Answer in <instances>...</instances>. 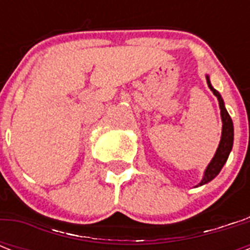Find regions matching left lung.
<instances>
[{
  "instance_id": "obj_1",
  "label": "left lung",
  "mask_w": 250,
  "mask_h": 250,
  "mask_svg": "<svg viewBox=\"0 0 250 250\" xmlns=\"http://www.w3.org/2000/svg\"><path fill=\"white\" fill-rule=\"evenodd\" d=\"M206 82H208V85L211 89V92L214 93V96L218 98V102H219V107H221V115H222V123H223V127H222V139L221 143H219V146L217 149V153L215 156L211 160V162L209 164L208 168L205 171V175H204V179L201 180V183L198 186H202V184H206L209 183L210 180H213L219 171L222 170L223 165L226 164V161L229 158V152L232 149L233 144V125L232 119L229 117V114L227 113V110L225 107V104H223V100H222L221 94L218 93L217 90L214 89L211 84H210L209 76H206Z\"/></svg>"
}]
</instances>
